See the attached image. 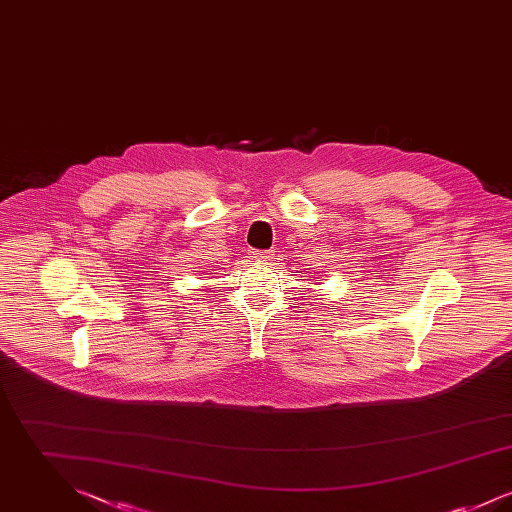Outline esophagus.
Masks as SVG:
<instances>
[{
    "mask_svg": "<svg viewBox=\"0 0 512 512\" xmlns=\"http://www.w3.org/2000/svg\"><path fill=\"white\" fill-rule=\"evenodd\" d=\"M251 257H253V259H257V261H268V259H270V251L255 249V251H251Z\"/></svg>",
    "mask_w": 512,
    "mask_h": 512,
    "instance_id": "obj_1",
    "label": "esophagus"
}]
</instances>
